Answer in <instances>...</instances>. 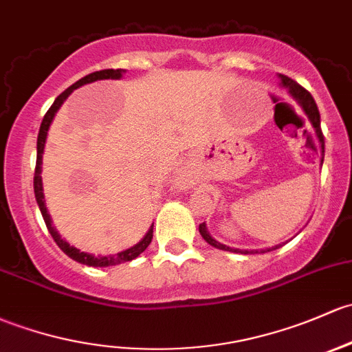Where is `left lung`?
Returning a JSON list of instances; mask_svg holds the SVG:
<instances>
[{
	"label": "left lung",
	"instance_id": "obj_1",
	"mask_svg": "<svg viewBox=\"0 0 352 352\" xmlns=\"http://www.w3.org/2000/svg\"><path fill=\"white\" fill-rule=\"evenodd\" d=\"M280 79H282V86L287 89L288 92H290L292 98L295 99V101L298 102V106L303 109V113H305V116L309 118L310 124H312L314 131H316V136L317 140H319V146H320V153H322V162H324V135H322V129H320V114H319V109H317V104L316 101H314L312 94H310L307 89H303L300 84L295 82L294 79H290V77L287 76H282L280 74ZM199 232H201L202 238L206 239L207 243L210 244V246L217 248V250H224V251H232V253H243V254H248V253H258V251H248V250H236V248H229L226 246V244L216 241V239L212 238V236L209 234V231H207L206 228V223L199 224ZM282 246V244H276V246L273 248H268V250H261V253H266V251H272V250H278V248Z\"/></svg>",
	"mask_w": 352,
	"mask_h": 352
}]
</instances>
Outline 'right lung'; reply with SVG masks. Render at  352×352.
<instances>
[{
  "instance_id": "add662e5",
  "label": "right lung",
  "mask_w": 352,
  "mask_h": 352,
  "mask_svg": "<svg viewBox=\"0 0 352 352\" xmlns=\"http://www.w3.org/2000/svg\"><path fill=\"white\" fill-rule=\"evenodd\" d=\"M126 72V70L123 69H104V70H98V72H92L89 74V76L82 77V79L77 80L76 84H72V86L65 89L64 92H62L60 96H57V99L54 101V104L50 106V109L47 111V114L43 116V121L42 124H40V131H38V138H36V165H35V177H33V190H35V199H36V204L40 207V212H42L43 216V221H45L47 224V229H49V232L52 234V238H54V241L57 243V246L60 248L62 251H64L65 254H67L69 258H72L74 261H77V263H82V265H87V266H113V265H120V263H124V261H131L135 260L136 256H140V254L143 253V251L146 250L148 244L151 243V239H153V226H150V229H148V232L145 234V238L142 239L140 243H136L135 246L128 248V250L121 251V253L118 254H113V256H94V254H89V253H84V251L77 250V248L70 246L67 241H64V239L60 238V234L57 232V229L52 226V219L49 216V212H47V207H45V197H43V186H42V158H43V148H45V142H47V133H49V128L52 124V121H54L55 118V113H57L58 108H60L62 104H64L65 99L69 98L70 92L74 91V89L84 86V84H89V82H94V80H101V79H121V76Z\"/></svg>"
}]
</instances>
